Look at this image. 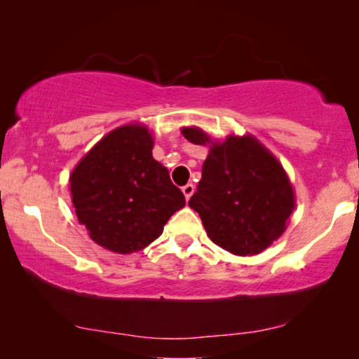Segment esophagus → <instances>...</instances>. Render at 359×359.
I'll return each mask as SVG.
<instances>
[{
    "mask_svg": "<svg viewBox=\"0 0 359 359\" xmlns=\"http://www.w3.org/2000/svg\"><path fill=\"white\" fill-rule=\"evenodd\" d=\"M181 189H183L184 198H186V199H189L191 196H193V193H194V184H193V183H188V184H184L183 188H181Z\"/></svg>",
    "mask_w": 359,
    "mask_h": 359,
    "instance_id": "34e87169",
    "label": "esophagus"
}]
</instances>
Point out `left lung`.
<instances>
[{
  "label": "left lung",
  "instance_id": "1",
  "mask_svg": "<svg viewBox=\"0 0 359 359\" xmlns=\"http://www.w3.org/2000/svg\"><path fill=\"white\" fill-rule=\"evenodd\" d=\"M181 132L193 144L210 147L189 199L209 238L240 257L266 250L286 230L296 205L281 163L253 135L212 142L198 127Z\"/></svg>",
  "mask_w": 359,
  "mask_h": 359
}]
</instances>
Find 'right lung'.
<instances>
[{"label":"right lung","instance_id":"add662e5","mask_svg":"<svg viewBox=\"0 0 359 359\" xmlns=\"http://www.w3.org/2000/svg\"><path fill=\"white\" fill-rule=\"evenodd\" d=\"M151 149L154 139L145 126H122L102 137L72 171L78 222L93 242L114 253L144 250L186 204Z\"/></svg>","mask_w":359,"mask_h":359}]
</instances>
